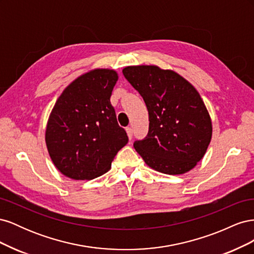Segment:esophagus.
I'll use <instances>...</instances> for the list:
<instances>
[{"label": "esophagus", "mask_w": 254, "mask_h": 254, "mask_svg": "<svg viewBox=\"0 0 254 254\" xmlns=\"http://www.w3.org/2000/svg\"><path fill=\"white\" fill-rule=\"evenodd\" d=\"M126 132H127V135L129 137V140H131L132 139V129H131V127H127L126 128Z\"/></svg>", "instance_id": "34e87169"}]
</instances>
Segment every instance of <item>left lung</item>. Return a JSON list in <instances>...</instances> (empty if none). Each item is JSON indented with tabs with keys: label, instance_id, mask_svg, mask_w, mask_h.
<instances>
[{
	"label": "left lung",
	"instance_id": "8db88e82",
	"mask_svg": "<svg viewBox=\"0 0 254 254\" xmlns=\"http://www.w3.org/2000/svg\"><path fill=\"white\" fill-rule=\"evenodd\" d=\"M125 78L139 92L149 114V132L134 148L152 170L182 175L197 165L212 139L210 113L195 87L173 70L130 65Z\"/></svg>",
	"mask_w": 254,
	"mask_h": 254
}]
</instances>
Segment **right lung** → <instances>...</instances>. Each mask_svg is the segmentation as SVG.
Returning a JSON list of instances; mask_svg holds the SVG:
<instances>
[{
	"mask_svg": "<svg viewBox=\"0 0 254 254\" xmlns=\"http://www.w3.org/2000/svg\"><path fill=\"white\" fill-rule=\"evenodd\" d=\"M119 79L111 68H93L74 79L54 105L45 144L57 170L73 180H91L111 168L128 143L110 103Z\"/></svg>",
	"mask_w": 254,
	"mask_h": 254,
	"instance_id": "right-lung-1",
	"label": "right lung"
}]
</instances>
